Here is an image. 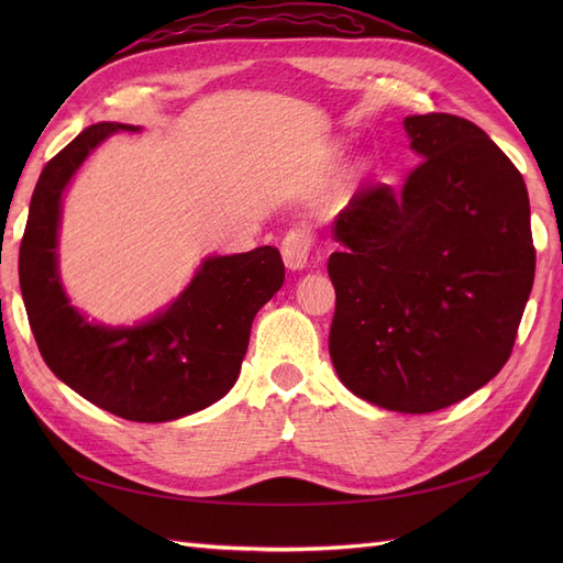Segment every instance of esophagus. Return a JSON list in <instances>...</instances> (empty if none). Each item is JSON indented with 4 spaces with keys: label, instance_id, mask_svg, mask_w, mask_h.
<instances>
[{
    "label": "esophagus",
    "instance_id": "esophagus-1",
    "mask_svg": "<svg viewBox=\"0 0 563 563\" xmlns=\"http://www.w3.org/2000/svg\"><path fill=\"white\" fill-rule=\"evenodd\" d=\"M312 244H314V234H312L310 225L296 223L291 230H288L282 240V255H284L286 267L302 269L305 265H308V255L312 251Z\"/></svg>",
    "mask_w": 563,
    "mask_h": 563
}]
</instances>
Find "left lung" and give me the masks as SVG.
<instances>
[{"mask_svg": "<svg viewBox=\"0 0 563 563\" xmlns=\"http://www.w3.org/2000/svg\"><path fill=\"white\" fill-rule=\"evenodd\" d=\"M422 159L399 187L364 183L333 223L329 352L356 397L432 413L512 354L536 277L517 166L467 119H404Z\"/></svg>", "mask_w": 563, "mask_h": 563, "instance_id": "left-lung-1", "label": "left lung"}]
</instances>
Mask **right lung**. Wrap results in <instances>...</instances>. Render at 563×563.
Returning <instances> with one entry per match:
<instances>
[{
	"instance_id": "1",
	"label": "right lung",
	"mask_w": 563,
	"mask_h": 563,
	"mask_svg": "<svg viewBox=\"0 0 563 563\" xmlns=\"http://www.w3.org/2000/svg\"><path fill=\"white\" fill-rule=\"evenodd\" d=\"M129 124L84 129L51 159L32 192L19 275L30 329L46 366L77 395L124 420L166 422L225 397L240 378L251 323L284 284L275 246L213 255L166 312L110 329L67 300L56 267L60 197L89 152Z\"/></svg>"
}]
</instances>
